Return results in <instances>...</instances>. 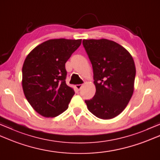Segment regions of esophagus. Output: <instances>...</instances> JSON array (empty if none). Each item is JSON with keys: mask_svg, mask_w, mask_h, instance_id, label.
<instances>
[{"mask_svg": "<svg viewBox=\"0 0 160 160\" xmlns=\"http://www.w3.org/2000/svg\"><path fill=\"white\" fill-rule=\"evenodd\" d=\"M82 87V84H76V89L78 90H80Z\"/></svg>", "mask_w": 160, "mask_h": 160, "instance_id": "34e87169", "label": "esophagus"}]
</instances>
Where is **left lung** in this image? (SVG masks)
<instances>
[{
  "mask_svg": "<svg viewBox=\"0 0 160 160\" xmlns=\"http://www.w3.org/2000/svg\"><path fill=\"white\" fill-rule=\"evenodd\" d=\"M92 64L96 93L86 100L89 111L101 119H111L126 108L134 92L136 68L127 50L113 41L83 39Z\"/></svg>",
  "mask_w": 160,
  "mask_h": 160,
  "instance_id": "obj_1",
  "label": "left lung"
}]
</instances>
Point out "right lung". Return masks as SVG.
Instances as JSON below:
<instances>
[{
	"mask_svg": "<svg viewBox=\"0 0 160 160\" xmlns=\"http://www.w3.org/2000/svg\"><path fill=\"white\" fill-rule=\"evenodd\" d=\"M81 39H55L43 42L28 55L22 68V87L28 102L44 117L67 110L74 90L66 84L65 64Z\"/></svg>",
	"mask_w": 160,
	"mask_h": 160,
	"instance_id": "1",
	"label": "right lung"
}]
</instances>
